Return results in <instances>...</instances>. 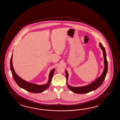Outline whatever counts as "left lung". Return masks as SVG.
Listing matches in <instances>:
<instances>
[{"label":"left lung","mask_w":120,"mask_h":120,"mask_svg":"<svg viewBox=\"0 0 120 120\" xmlns=\"http://www.w3.org/2000/svg\"><path fill=\"white\" fill-rule=\"evenodd\" d=\"M99 47L102 49L103 52V55L104 57V68L103 71L101 75L96 80L89 84L87 85L84 86L82 87H72L70 86L68 84V73L66 70H65V74L66 78V84L67 87L69 88L70 91H73V92L76 94H86L88 92H90L91 91H94L97 89L100 85L102 84L104 80L105 79V76L108 71V62L106 59V54L105 52V49L102 46L101 43H99Z\"/></svg>","instance_id":"obj_1"}]
</instances>
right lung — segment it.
<instances>
[{
	"label": "right lung",
	"instance_id": "1",
	"mask_svg": "<svg viewBox=\"0 0 120 120\" xmlns=\"http://www.w3.org/2000/svg\"><path fill=\"white\" fill-rule=\"evenodd\" d=\"M12 57H13V53L12 54L11 61H10L11 70L15 81L20 87H21L22 88L26 90V91H28L29 92H30L32 93H39L42 92L49 87L51 84L52 78L55 72V69L51 70L50 74L49 75V79L48 80L47 84H43V85H38L37 84L31 83L22 79V78L18 76V75L16 73L13 66Z\"/></svg>",
	"mask_w": 120,
	"mask_h": 120
}]
</instances>
